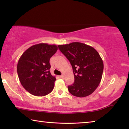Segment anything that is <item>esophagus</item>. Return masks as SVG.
Listing matches in <instances>:
<instances>
[{"mask_svg": "<svg viewBox=\"0 0 129 129\" xmlns=\"http://www.w3.org/2000/svg\"><path fill=\"white\" fill-rule=\"evenodd\" d=\"M60 77L61 78H64V75H61V76H60Z\"/></svg>", "mask_w": 129, "mask_h": 129, "instance_id": "1", "label": "esophagus"}]
</instances>
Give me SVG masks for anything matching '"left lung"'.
I'll return each instance as SVG.
<instances>
[{"mask_svg": "<svg viewBox=\"0 0 129 129\" xmlns=\"http://www.w3.org/2000/svg\"><path fill=\"white\" fill-rule=\"evenodd\" d=\"M58 47L72 67L75 82L68 86L70 93L78 97L93 93L101 82L104 70L103 61L98 52L79 42Z\"/></svg>", "mask_w": 129, "mask_h": 129, "instance_id": "8db88e82", "label": "left lung"}]
</instances>
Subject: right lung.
Here are the masks:
<instances>
[{
	"label": "right lung",
	"instance_id": "obj_1",
	"mask_svg": "<svg viewBox=\"0 0 129 129\" xmlns=\"http://www.w3.org/2000/svg\"><path fill=\"white\" fill-rule=\"evenodd\" d=\"M58 49L56 45H32L19 58L17 72L21 85L32 95L44 96L53 90L56 78L49 69V60Z\"/></svg>",
	"mask_w": 129,
	"mask_h": 129
}]
</instances>
